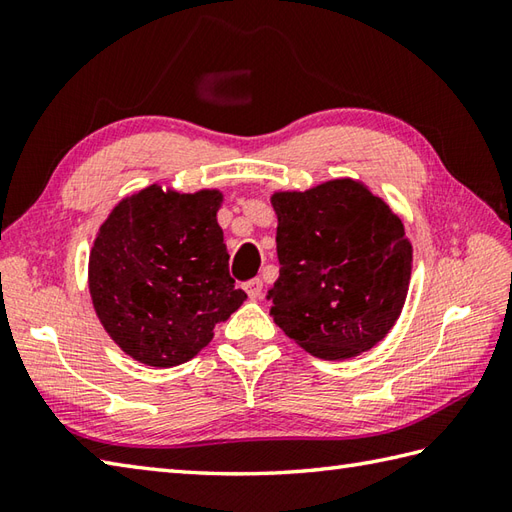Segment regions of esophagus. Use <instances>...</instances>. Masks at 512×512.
Instances as JSON below:
<instances>
[{"instance_id": "obj_1", "label": "esophagus", "mask_w": 512, "mask_h": 512, "mask_svg": "<svg viewBox=\"0 0 512 512\" xmlns=\"http://www.w3.org/2000/svg\"><path fill=\"white\" fill-rule=\"evenodd\" d=\"M244 290H246V295L250 299H259V297H262V290H264V281L262 279H250L244 284Z\"/></svg>"}]
</instances>
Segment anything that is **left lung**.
<instances>
[{"label": "left lung", "instance_id": "obj_1", "mask_svg": "<svg viewBox=\"0 0 512 512\" xmlns=\"http://www.w3.org/2000/svg\"><path fill=\"white\" fill-rule=\"evenodd\" d=\"M279 279L270 314L292 341L343 361L383 341L405 306L413 248L400 217L361 180L275 191Z\"/></svg>", "mask_w": 512, "mask_h": 512}]
</instances>
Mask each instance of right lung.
<instances>
[{"instance_id":"1","label":"right lung","mask_w":512,"mask_h":512,"mask_svg":"<svg viewBox=\"0 0 512 512\" xmlns=\"http://www.w3.org/2000/svg\"><path fill=\"white\" fill-rule=\"evenodd\" d=\"M217 189L160 184L118 202L96 233L88 286L105 332L149 367L187 363L246 301L228 275Z\"/></svg>"}]
</instances>
